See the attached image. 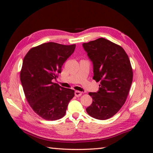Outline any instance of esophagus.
<instances>
[{
	"instance_id": "1",
	"label": "esophagus",
	"mask_w": 153,
	"mask_h": 153,
	"mask_svg": "<svg viewBox=\"0 0 153 153\" xmlns=\"http://www.w3.org/2000/svg\"><path fill=\"white\" fill-rule=\"evenodd\" d=\"M82 93L81 91H75V96L76 97H80L82 96Z\"/></svg>"
}]
</instances>
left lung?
I'll return each instance as SVG.
<instances>
[{"instance_id":"left-lung-1","label":"left lung","mask_w":153,"mask_h":153,"mask_svg":"<svg viewBox=\"0 0 153 153\" xmlns=\"http://www.w3.org/2000/svg\"><path fill=\"white\" fill-rule=\"evenodd\" d=\"M83 47L93 62V79L100 82L98 91L89 93L93 102L86 111L95 119H108L128 97L133 80L130 60L122 47L105 38L83 43Z\"/></svg>"}]
</instances>
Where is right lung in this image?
Instances as JSON below:
<instances>
[{
	"label": "right lung",
	"mask_w": 153,
	"mask_h": 153,
	"mask_svg": "<svg viewBox=\"0 0 153 153\" xmlns=\"http://www.w3.org/2000/svg\"><path fill=\"white\" fill-rule=\"evenodd\" d=\"M76 45L53 42L31 48L23 60L20 80L31 108L47 120L64 116L74 91L53 82L61 73L62 66L72 54Z\"/></svg>",
	"instance_id": "right-lung-1"
}]
</instances>
